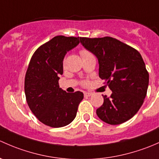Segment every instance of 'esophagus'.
<instances>
[{"mask_svg":"<svg viewBox=\"0 0 159 159\" xmlns=\"http://www.w3.org/2000/svg\"><path fill=\"white\" fill-rule=\"evenodd\" d=\"M92 96L91 93H87V92H85V93H84L85 97H89V96Z\"/></svg>","mask_w":159,"mask_h":159,"instance_id":"obj_1","label":"esophagus"}]
</instances>
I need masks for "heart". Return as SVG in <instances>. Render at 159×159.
Listing matches in <instances>:
<instances>
[{
    "label": "heart",
    "mask_w": 159,
    "mask_h": 159,
    "mask_svg": "<svg viewBox=\"0 0 159 159\" xmlns=\"http://www.w3.org/2000/svg\"><path fill=\"white\" fill-rule=\"evenodd\" d=\"M80 55H81L82 57H85V56H87V55L90 54V53H91L90 52L88 51L87 50H80ZM87 84H88L87 80H85V81L83 82V85H84V86H86V85H87Z\"/></svg>",
    "instance_id": "heart-1"
}]
</instances>
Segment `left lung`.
Segmentation results:
<instances>
[{"mask_svg":"<svg viewBox=\"0 0 159 159\" xmlns=\"http://www.w3.org/2000/svg\"><path fill=\"white\" fill-rule=\"evenodd\" d=\"M83 47L96 56L99 76L112 91L103 96L98 117L110 125L126 122L137 113L147 94L149 75L139 52L110 37H80Z\"/></svg>","mask_w":159,"mask_h":159,"instance_id":"1","label":"left lung"}]
</instances>
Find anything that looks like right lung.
<instances>
[{
    "label": "right lung",
    "mask_w": 159,
    "mask_h": 159,
    "mask_svg": "<svg viewBox=\"0 0 159 159\" xmlns=\"http://www.w3.org/2000/svg\"><path fill=\"white\" fill-rule=\"evenodd\" d=\"M80 43L79 37L57 36L37 49L26 73V100L34 115L46 125L60 128L75 119L83 93H66L60 88L63 60Z\"/></svg>",
    "instance_id": "add662e5"
}]
</instances>
